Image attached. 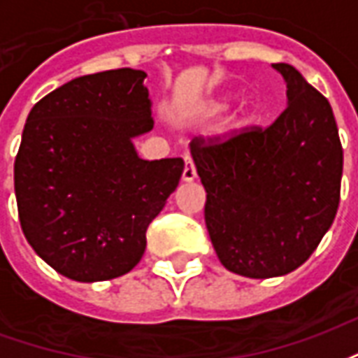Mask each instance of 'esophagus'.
<instances>
[{
  "label": "esophagus",
  "mask_w": 358,
  "mask_h": 358,
  "mask_svg": "<svg viewBox=\"0 0 358 358\" xmlns=\"http://www.w3.org/2000/svg\"><path fill=\"white\" fill-rule=\"evenodd\" d=\"M184 161H186V166H184V172H182V180L184 182H194L197 178V171H195V164L192 161V155H184Z\"/></svg>",
  "instance_id": "1"
}]
</instances>
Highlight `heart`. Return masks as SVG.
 <instances>
[{
	"mask_svg": "<svg viewBox=\"0 0 358 358\" xmlns=\"http://www.w3.org/2000/svg\"><path fill=\"white\" fill-rule=\"evenodd\" d=\"M226 103H228V97H218V99H215V101L210 103V109H220V107H224Z\"/></svg>",
	"mask_w": 358,
	"mask_h": 358,
	"instance_id": "1",
	"label": "heart"
}]
</instances>
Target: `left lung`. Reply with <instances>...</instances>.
<instances>
[{
	"mask_svg": "<svg viewBox=\"0 0 358 358\" xmlns=\"http://www.w3.org/2000/svg\"><path fill=\"white\" fill-rule=\"evenodd\" d=\"M272 66L287 86L272 124L192 141L213 248L245 278L284 276L313 255L338 213L343 172L328 99L292 65Z\"/></svg>",
	"mask_w": 358,
	"mask_h": 358,
	"instance_id": "1",
	"label": "left lung"
}]
</instances>
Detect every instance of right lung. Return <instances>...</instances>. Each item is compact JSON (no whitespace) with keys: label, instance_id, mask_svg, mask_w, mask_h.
<instances>
[{"label":"right lung","instance_id":"right-lung-1","mask_svg":"<svg viewBox=\"0 0 358 358\" xmlns=\"http://www.w3.org/2000/svg\"><path fill=\"white\" fill-rule=\"evenodd\" d=\"M148 74L115 69L66 82L36 103L15 159L20 228L38 255L76 282L130 272L145 232L184 172L180 157L143 161L153 128Z\"/></svg>","mask_w":358,"mask_h":358}]
</instances>
